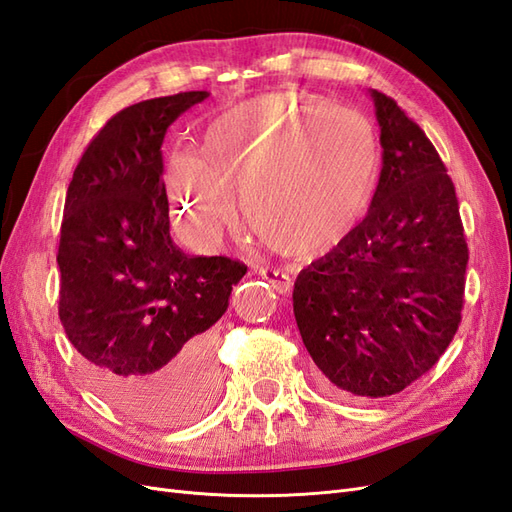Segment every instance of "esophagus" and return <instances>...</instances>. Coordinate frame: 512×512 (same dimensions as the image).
Wrapping results in <instances>:
<instances>
[{
    "label": "esophagus",
    "mask_w": 512,
    "mask_h": 512,
    "mask_svg": "<svg viewBox=\"0 0 512 512\" xmlns=\"http://www.w3.org/2000/svg\"><path fill=\"white\" fill-rule=\"evenodd\" d=\"M258 275L260 277H265V280L275 288V292H280V294H290V290H292V280H290V275L284 271V269H275V267H260L258 269Z\"/></svg>",
    "instance_id": "esophagus-1"
}]
</instances>
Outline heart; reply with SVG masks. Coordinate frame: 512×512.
<instances>
[{"mask_svg": "<svg viewBox=\"0 0 512 512\" xmlns=\"http://www.w3.org/2000/svg\"><path fill=\"white\" fill-rule=\"evenodd\" d=\"M378 181L371 121L309 94L232 106L207 128L203 156L175 151L166 170L170 203L194 241L218 243L241 194L258 235L297 256L342 241L367 213Z\"/></svg>", "mask_w": 512, "mask_h": 512, "instance_id": "1", "label": "heart"}]
</instances>
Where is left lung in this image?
<instances>
[{
    "instance_id": "8db88e82",
    "label": "left lung",
    "mask_w": 512,
    "mask_h": 512,
    "mask_svg": "<svg viewBox=\"0 0 512 512\" xmlns=\"http://www.w3.org/2000/svg\"><path fill=\"white\" fill-rule=\"evenodd\" d=\"M382 170L365 220L294 282L303 344L337 389L376 399L438 363L459 329L468 243L436 147L371 89Z\"/></svg>"
}]
</instances>
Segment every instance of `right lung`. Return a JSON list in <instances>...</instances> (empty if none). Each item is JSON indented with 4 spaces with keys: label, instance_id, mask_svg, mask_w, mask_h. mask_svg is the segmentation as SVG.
I'll list each match as a JSON object with an SVG mask.
<instances>
[{
    "label": "right lung",
    "instance_id": "obj_1",
    "mask_svg": "<svg viewBox=\"0 0 512 512\" xmlns=\"http://www.w3.org/2000/svg\"><path fill=\"white\" fill-rule=\"evenodd\" d=\"M207 91L123 108L68 185L57 250L59 320L94 391L141 423L194 414L213 380V324L247 267L170 239L162 143Z\"/></svg>",
    "mask_w": 512,
    "mask_h": 512
}]
</instances>
